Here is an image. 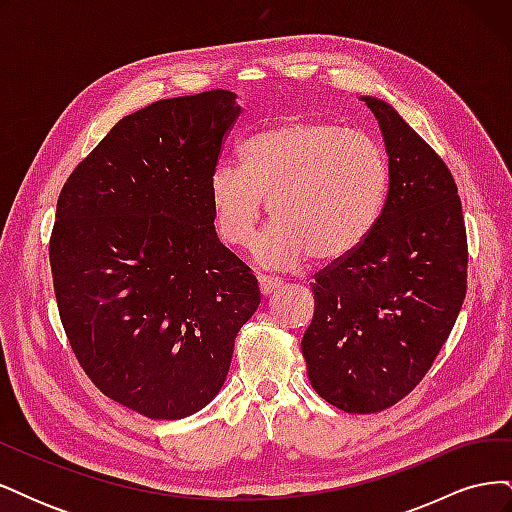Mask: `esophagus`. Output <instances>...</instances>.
Here are the masks:
<instances>
[{"instance_id":"obj_1","label":"esophagus","mask_w":512,"mask_h":512,"mask_svg":"<svg viewBox=\"0 0 512 512\" xmlns=\"http://www.w3.org/2000/svg\"><path fill=\"white\" fill-rule=\"evenodd\" d=\"M282 284L284 282L280 280V277H275V275H258V286H260V292L265 294V297H269V294L280 290Z\"/></svg>"}]
</instances>
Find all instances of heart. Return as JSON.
Masks as SVG:
<instances>
[{
  "label": "heart",
  "instance_id": "b5f03b06",
  "mask_svg": "<svg viewBox=\"0 0 512 512\" xmlns=\"http://www.w3.org/2000/svg\"><path fill=\"white\" fill-rule=\"evenodd\" d=\"M386 194L389 162L374 138L316 119L254 134L241 166L220 162L209 177L213 226L230 247L252 241L269 203L273 224L254 243L269 267L348 258L374 232Z\"/></svg>",
  "mask_w": 512,
  "mask_h": 512
}]
</instances>
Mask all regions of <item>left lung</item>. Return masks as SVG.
<instances>
[{
	"label": "left lung",
	"mask_w": 512,
	"mask_h": 512,
	"mask_svg": "<svg viewBox=\"0 0 512 512\" xmlns=\"http://www.w3.org/2000/svg\"><path fill=\"white\" fill-rule=\"evenodd\" d=\"M389 153V194L367 241L314 275L301 350L314 391L352 414L414 391L451 335L468 288L457 183L393 106L363 96Z\"/></svg>",
	"instance_id": "left-lung-1"
}]
</instances>
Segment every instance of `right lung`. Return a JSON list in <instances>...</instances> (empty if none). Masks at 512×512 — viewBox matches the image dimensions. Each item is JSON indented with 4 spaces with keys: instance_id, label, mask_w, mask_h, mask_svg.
<instances>
[{
    "instance_id": "obj_1",
    "label": "right lung",
    "mask_w": 512,
    "mask_h": 512,
    "mask_svg": "<svg viewBox=\"0 0 512 512\" xmlns=\"http://www.w3.org/2000/svg\"><path fill=\"white\" fill-rule=\"evenodd\" d=\"M235 100L211 89L123 117L57 198L49 258L72 352L106 397L149 418L190 416L220 393L260 303L209 205Z\"/></svg>"
}]
</instances>
